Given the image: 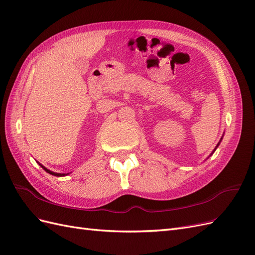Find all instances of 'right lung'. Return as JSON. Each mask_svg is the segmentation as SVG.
<instances>
[{"label": "right lung", "instance_id": "obj_1", "mask_svg": "<svg viewBox=\"0 0 255 255\" xmlns=\"http://www.w3.org/2000/svg\"><path fill=\"white\" fill-rule=\"evenodd\" d=\"M40 166H41V165H40ZM41 167H42V168L44 169V170H45V171H47V172H48V173H50V174H52V175H56V176H64V175H65V174H61V173H55V172H53V171H50V170H49V169H47V168H44L43 166H41Z\"/></svg>", "mask_w": 255, "mask_h": 255}]
</instances>
